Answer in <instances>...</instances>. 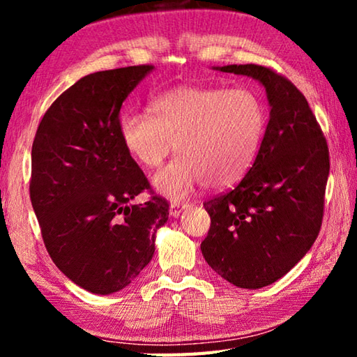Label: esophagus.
I'll use <instances>...</instances> for the list:
<instances>
[{
    "instance_id": "1",
    "label": "esophagus",
    "mask_w": 357,
    "mask_h": 357,
    "mask_svg": "<svg viewBox=\"0 0 357 357\" xmlns=\"http://www.w3.org/2000/svg\"><path fill=\"white\" fill-rule=\"evenodd\" d=\"M189 206V204H184V203H172L170 204V214H172V217H178L181 213H183V211Z\"/></svg>"
}]
</instances>
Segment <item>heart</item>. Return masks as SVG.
Here are the masks:
<instances>
[{
    "mask_svg": "<svg viewBox=\"0 0 357 357\" xmlns=\"http://www.w3.org/2000/svg\"><path fill=\"white\" fill-rule=\"evenodd\" d=\"M264 130V107L247 88L170 89L151 100L149 114L124 112L118 119L119 142L138 165L157 168L174 146L179 155L153 178L170 198L203 183H236L255 160Z\"/></svg>",
    "mask_w": 357,
    "mask_h": 357,
    "instance_id": "b5f03b06",
    "label": "heart"
}]
</instances>
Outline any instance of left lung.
<instances>
[{
    "label": "left lung",
    "instance_id": "obj_1",
    "mask_svg": "<svg viewBox=\"0 0 357 357\" xmlns=\"http://www.w3.org/2000/svg\"><path fill=\"white\" fill-rule=\"evenodd\" d=\"M214 69L257 80L271 112L250 170L233 190L203 204L211 228L202 253L227 282L258 289L289 273L315 243L329 149L309 102L285 77L257 64Z\"/></svg>",
    "mask_w": 357,
    "mask_h": 357
}]
</instances>
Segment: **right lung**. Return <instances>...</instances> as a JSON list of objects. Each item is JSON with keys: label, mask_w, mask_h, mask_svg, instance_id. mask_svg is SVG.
Segmentation results:
<instances>
[{"label": "right lung", "mask_w": 357, "mask_h": 357, "mask_svg": "<svg viewBox=\"0 0 357 357\" xmlns=\"http://www.w3.org/2000/svg\"><path fill=\"white\" fill-rule=\"evenodd\" d=\"M154 66H129L83 77L48 108L31 151V195L42 238L58 269L86 291L112 294L142 273L168 220L118 137L123 102Z\"/></svg>", "instance_id": "1"}]
</instances>
